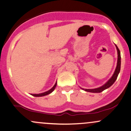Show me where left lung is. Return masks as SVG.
<instances>
[{
	"instance_id": "left-lung-1",
	"label": "left lung",
	"mask_w": 131,
	"mask_h": 131,
	"mask_svg": "<svg viewBox=\"0 0 131 131\" xmlns=\"http://www.w3.org/2000/svg\"><path fill=\"white\" fill-rule=\"evenodd\" d=\"M116 48L117 52H118V60H117V65L116 67V69L115 70V72H114L113 74L112 75V77L110 78V79H109L106 83L104 84L102 86L99 87L98 88H95V89H83L80 88L81 89L84 90V91L89 92H92V93H100L101 92L103 91L104 90L106 89L109 88L110 87L112 86V85L113 84L114 82H115V81L116 80L117 78H118V76L120 72V69H121V53H120V51L119 50L118 47H117L116 45H115Z\"/></svg>"
}]
</instances>
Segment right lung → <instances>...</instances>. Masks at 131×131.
I'll use <instances>...</instances> for the list:
<instances>
[{
    "instance_id": "1",
    "label": "right lung",
    "mask_w": 131,
    "mask_h": 131,
    "mask_svg": "<svg viewBox=\"0 0 131 131\" xmlns=\"http://www.w3.org/2000/svg\"><path fill=\"white\" fill-rule=\"evenodd\" d=\"M57 82H55V85H53V88H51L50 90H49V91L45 92H43V93H40V94H31L32 96H34V97H43V96H45V95H49L50 94V93H52V92H53L54 90H55V88H56L57 86Z\"/></svg>"
}]
</instances>
